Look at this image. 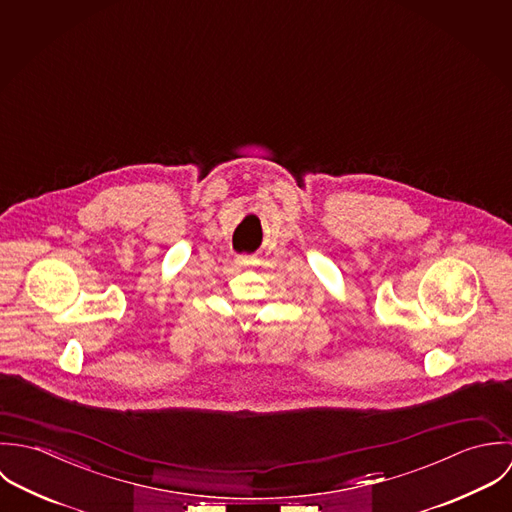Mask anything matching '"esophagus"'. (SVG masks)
Returning a JSON list of instances; mask_svg holds the SVG:
<instances>
[{
	"label": "esophagus",
	"instance_id": "esophagus-1",
	"mask_svg": "<svg viewBox=\"0 0 512 512\" xmlns=\"http://www.w3.org/2000/svg\"><path fill=\"white\" fill-rule=\"evenodd\" d=\"M237 263H239L241 267H247V265H251L253 261H251L247 255H241V257H237Z\"/></svg>",
	"mask_w": 512,
	"mask_h": 512
}]
</instances>
